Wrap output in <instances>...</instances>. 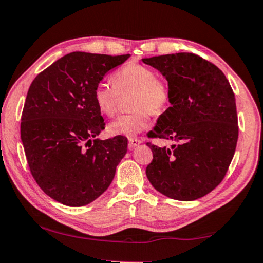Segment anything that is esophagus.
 I'll return each instance as SVG.
<instances>
[{"instance_id": "obj_1", "label": "esophagus", "mask_w": 263, "mask_h": 263, "mask_svg": "<svg viewBox=\"0 0 263 263\" xmlns=\"http://www.w3.org/2000/svg\"><path fill=\"white\" fill-rule=\"evenodd\" d=\"M141 144V140L138 138H130L128 139V148L132 149L138 146V145Z\"/></svg>"}]
</instances>
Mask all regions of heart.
<instances>
[{
	"mask_svg": "<svg viewBox=\"0 0 263 263\" xmlns=\"http://www.w3.org/2000/svg\"><path fill=\"white\" fill-rule=\"evenodd\" d=\"M112 82H101L93 89V101L99 112L114 116L117 111L119 92L133 91L131 105L135 111L120 115L109 124L114 136L135 137L149 124V115L160 114L170 102V90L154 70L139 63H127L117 70Z\"/></svg>",
	"mask_w": 263,
	"mask_h": 263,
	"instance_id": "1",
	"label": "heart"
}]
</instances>
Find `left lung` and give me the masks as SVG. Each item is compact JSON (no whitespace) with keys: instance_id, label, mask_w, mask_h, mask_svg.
Returning <instances> with one entry per match:
<instances>
[{"instance_id":"obj_1","label":"left lung","mask_w":263,"mask_h":263,"mask_svg":"<svg viewBox=\"0 0 263 263\" xmlns=\"http://www.w3.org/2000/svg\"><path fill=\"white\" fill-rule=\"evenodd\" d=\"M168 83L171 106L148 132L174 141L171 148L147 145L152 186L180 201L202 198L222 181L234 156L239 127L234 92L218 66L190 52L143 58Z\"/></svg>"}]
</instances>
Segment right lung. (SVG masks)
I'll list each match as a JSON object with an SVG mask.
<instances>
[{
  "instance_id": "right-lung-1",
  "label": "right lung",
  "mask_w": 263,
  "mask_h": 263,
  "mask_svg": "<svg viewBox=\"0 0 263 263\" xmlns=\"http://www.w3.org/2000/svg\"><path fill=\"white\" fill-rule=\"evenodd\" d=\"M128 57L68 53L37 74L29 87L21 118L29 168L44 193L63 205L84 206L102 195L126 154L125 137L96 138L105 123L93 89Z\"/></svg>"
}]
</instances>
